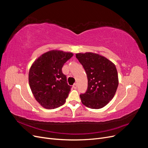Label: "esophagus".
Returning a JSON list of instances; mask_svg holds the SVG:
<instances>
[{
    "label": "esophagus",
    "mask_w": 148,
    "mask_h": 148,
    "mask_svg": "<svg viewBox=\"0 0 148 148\" xmlns=\"http://www.w3.org/2000/svg\"><path fill=\"white\" fill-rule=\"evenodd\" d=\"M73 88L74 89H77V83H74V84L73 85Z\"/></svg>",
    "instance_id": "esophagus-1"
}]
</instances>
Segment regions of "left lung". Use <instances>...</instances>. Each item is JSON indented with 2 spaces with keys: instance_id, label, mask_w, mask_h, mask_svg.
I'll return each instance as SVG.
<instances>
[{
  "instance_id": "1",
  "label": "left lung",
  "mask_w": 148,
  "mask_h": 148,
  "mask_svg": "<svg viewBox=\"0 0 148 148\" xmlns=\"http://www.w3.org/2000/svg\"><path fill=\"white\" fill-rule=\"evenodd\" d=\"M76 57L88 78L87 90L79 95L82 104L93 109L102 108L114 97L118 87L115 65L106 57L92 52L77 53Z\"/></svg>"
}]
</instances>
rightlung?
Wrapping results in <instances>:
<instances>
[{
	"label": "right lung",
	"mask_w": 148,
	"mask_h": 148,
	"mask_svg": "<svg viewBox=\"0 0 148 148\" xmlns=\"http://www.w3.org/2000/svg\"><path fill=\"white\" fill-rule=\"evenodd\" d=\"M73 56L71 52L51 51L34 61L29 71V84L40 104L47 109L65 104L71 86L62 73V66Z\"/></svg>",
	"instance_id": "right-lung-1"
}]
</instances>
